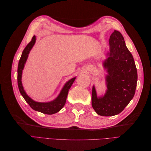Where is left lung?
<instances>
[{"label":"left lung","mask_w":151,"mask_h":151,"mask_svg":"<svg viewBox=\"0 0 151 151\" xmlns=\"http://www.w3.org/2000/svg\"><path fill=\"white\" fill-rule=\"evenodd\" d=\"M109 52L103 62L107 70V90L98 97L92 90V106L99 115L109 116L121 113L134 98L137 82V71L132 53L120 32L115 30L109 39Z\"/></svg>","instance_id":"left-lung-1"}]
</instances>
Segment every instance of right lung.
<instances>
[{"mask_svg": "<svg viewBox=\"0 0 151 151\" xmlns=\"http://www.w3.org/2000/svg\"><path fill=\"white\" fill-rule=\"evenodd\" d=\"M35 42L36 36H33L31 42L27 45V46L25 47L23 52L22 53L21 57L19 61V63H18L17 68L18 88H19L20 93L22 96V97L24 98L25 101L28 103V104L32 109H34L35 111H37L44 114H47V115H52V114L58 112L63 106H64L66 102V99L67 97L68 90L70 88L71 86L74 82L76 77H74V78H72L68 82H67L64 86L63 87L62 89L61 90L60 93L57 96V98L52 101L48 103H40L35 101L34 100L29 98L28 96L26 94L25 91L24 90L23 87H22L21 77L22 70H23L24 68V64L27 60V58H28L30 50L33 48V45L35 43Z\"/></svg>", "mask_w": 151, "mask_h": 151, "instance_id": "1", "label": "right lung"}]
</instances>
